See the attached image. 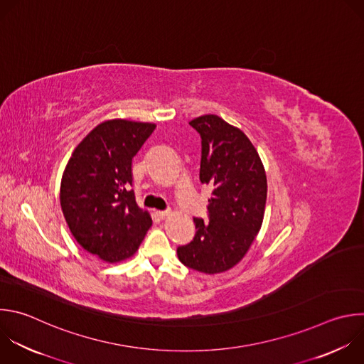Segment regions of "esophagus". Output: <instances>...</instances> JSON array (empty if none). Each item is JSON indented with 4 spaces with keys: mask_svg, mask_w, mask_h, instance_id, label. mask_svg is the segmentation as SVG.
Returning <instances> with one entry per match:
<instances>
[{
    "mask_svg": "<svg viewBox=\"0 0 364 364\" xmlns=\"http://www.w3.org/2000/svg\"><path fill=\"white\" fill-rule=\"evenodd\" d=\"M170 214H171V211H157V215H159L161 220L167 218Z\"/></svg>",
    "mask_w": 364,
    "mask_h": 364,
    "instance_id": "34e87169",
    "label": "esophagus"
}]
</instances>
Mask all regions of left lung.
Instances as JSON below:
<instances>
[{"instance_id":"8db88e82","label":"left lung","mask_w":364,"mask_h":364,"mask_svg":"<svg viewBox=\"0 0 364 364\" xmlns=\"http://www.w3.org/2000/svg\"><path fill=\"white\" fill-rule=\"evenodd\" d=\"M190 126L201 137L200 181L213 193L208 220L194 217L196 235L177 256L186 267L215 274L243 259L260 231L267 178L257 150L240 129L214 114L197 117Z\"/></svg>"}]
</instances>
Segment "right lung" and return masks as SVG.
Segmentation results:
<instances>
[{"mask_svg": "<svg viewBox=\"0 0 364 364\" xmlns=\"http://www.w3.org/2000/svg\"><path fill=\"white\" fill-rule=\"evenodd\" d=\"M156 124L108 119L73 151L60 188L65 221L77 243L107 263L130 259L153 221L136 203L132 163Z\"/></svg>", "mask_w": 364, "mask_h": 364, "instance_id": "right-lung-1", "label": "right lung"}]
</instances>
